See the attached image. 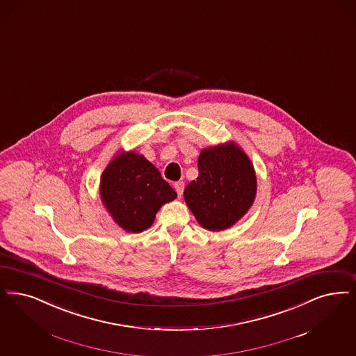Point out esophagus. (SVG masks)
I'll list each match as a JSON object with an SVG mask.
<instances>
[{"label":"esophagus","instance_id":"esophagus-1","mask_svg":"<svg viewBox=\"0 0 356 356\" xmlns=\"http://www.w3.org/2000/svg\"><path fill=\"white\" fill-rule=\"evenodd\" d=\"M175 191L177 192V196L179 197H181L183 196V192H184V183L183 181H177V183H175Z\"/></svg>","mask_w":356,"mask_h":356}]
</instances>
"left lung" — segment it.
Segmentation results:
<instances>
[{
	"instance_id": "obj_1",
	"label": "left lung",
	"mask_w": 356,
	"mask_h": 356,
	"mask_svg": "<svg viewBox=\"0 0 356 356\" xmlns=\"http://www.w3.org/2000/svg\"><path fill=\"white\" fill-rule=\"evenodd\" d=\"M199 177L186 185L184 199L202 228L218 232L233 227L253 205L254 167L234 142L200 152Z\"/></svg>"
}]
</instances>
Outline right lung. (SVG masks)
<instances>
[{
	"mask_svg": "<svg viewBox=\"0 0 356 356\" xmlns=\"http://www.w3.org/2000/svg\"><path fill=\"white\" fill-rule=\"evenodd\" d=\"M99 192L115 222L131 233L149 228L157 211L177 197L156 167L134 151L115 155L102 173Z\"/></svg>",
	"mask_w": 356,
	"mask_h": 356,
	"instance_id": "1",
	"label": "right lung"
}]
</instances>
